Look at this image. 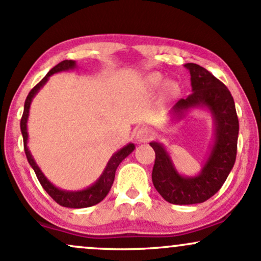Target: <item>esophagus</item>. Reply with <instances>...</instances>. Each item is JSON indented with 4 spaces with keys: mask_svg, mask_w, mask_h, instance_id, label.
Here are the masks:
<instances>
[{
    "mask_svg": "<svg viewBox=\"0 0 261 261\" xmlns=\"http://www.w3.org/2000/svg\"><path fill=\"white\" fill-rule=\"evenodd\" d=\"M135 136H136L137 142H147V141L152 139V133L147 127H140L139 130L136 131V135H135Z\"/></svg>",
    "mask_w": 261,
    "mask_h": 261,
    "instance_id": "esophagus-1",
    "label": "esophagus"
}]
</instances>
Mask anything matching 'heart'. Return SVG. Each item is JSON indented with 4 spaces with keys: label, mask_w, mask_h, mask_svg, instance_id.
Returning <instances> with one entry per match:
<instances>
[{
    "label": "heart",
    "mask_w": 261,
    "mask_h": 261,
    "mask_svg": "<svg viewBox=\"0 0 261 261\" xmlns=\"http://www.w3.org/2000/svg\"><path fill=\"white\" fill-rule=\"evenodd\" d=\"M162 82H163V76L158 72L151 73L147 77V85L151 87V88H157V87H160L162 85ZM178 92L179 86L176 85L175 82L168 81V82L164 83V93H166V95H168V97H174V95L178 94Z\"/></svg>",
    "instance_id": "obj_1"
}]
</instances>
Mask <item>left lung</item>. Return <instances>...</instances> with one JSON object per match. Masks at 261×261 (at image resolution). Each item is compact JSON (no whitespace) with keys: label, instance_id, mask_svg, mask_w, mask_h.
Returning a JSON list of instances; mask_svg holds the SVG:
<instances>
[{"label":"left lung","instance_id":"left-lung-1","mask_svg":"<svg viewBox=\"0 0 261 261\" xmlns=\"http://www.w3.org/2000/svg\"><path fill=\"white\" fill-rule=\"evenodd\" d=\"M184 66L190 71L193 93L176 101L170 113L181 119L191 108H207L214 116L215 142L205 166L195 176L179 174L163 145L149 143L155 152L152 181L161 196L174 205L203 202L220 190L234 166L239 131L234 100L228 88L200 65Z\"/></svg>","mask_w":261,"mask_h":261}]
</instances>
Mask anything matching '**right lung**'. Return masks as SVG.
Here are the masks:
<instances>
[{"mask_svg": "<svg viewBox=\"0 0 261 261\" xmlns=\"http://www.w3.org/2000/svg\"><path fill=\"white\" fill-rule=\"evenodd\" d=\"M76 67V62L73 60H64L60 64H58L55 67H53L51 70L47 72L46 76L44 77L40 82L38 83L34 88L29 92L28 97H27L25 103H24V112H23L22 119H20V131L23 135V143H24V151L27 160H28L29 164L32 166V168L34 169L35 175H37L39 182L41 184V187L44 188V190L49 194L50 196L55 200L59 205L64 206V207H70V208H83V207H89V206L97 205L101 200L104 199L109 193L110 188H112L114 178H115V172L116 168L119 167V164L121 163L125 158L135 149L134 143H128V145L122 147L120 151H118L116 153L113 154V157L110 158V161L108 162L106 169H104L103 174L99 176L97 181L92 185V187L85 189V190L80 191H66L61 190V189L56 188L55 185H53L51 182L46 179V176L43 174L40 168L35 163L34 158L32 157L31 151L28 149L27 146V141H28V133H27V121H28L29 116V108H31V103L34 98V95L39 92V89L43 87L45 83L47 82L49 77L54 73L61 72V71H67L72 70Z\"/></svg>", "mask_w": 261, "mask_h": 261, "instance_id": "add662e5", "label": "right lung"}]
</instances>
